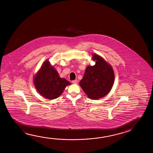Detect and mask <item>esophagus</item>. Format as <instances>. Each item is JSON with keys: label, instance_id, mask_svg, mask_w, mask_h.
<instances>
[{"label": "esophagus", "instance_id": "1", "mask_svg": "<svg viewBox=\"0 0 153 153\" xmlns=\"http://www.w3.org/2000/svg\"><path fill=\"white\" fill-rule=\"evenodd\" d=\"M72 83L73 84H77L78 83V80H75L72 81Z\"/></svg>", "mask_w": 153, "mask_h": 153}]
</instances>
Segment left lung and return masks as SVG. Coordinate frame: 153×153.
<instances>
[{
	"label": "left lung",
	"instance_id": "8db88e82",
	"mask_svg": "<svg viewBox=\"0 0 153 153\" xmlns=\"http://www.w3.org/2000/svg\"><path fill=\"white\" fill-rule=\"evenodd\" d=\"M91 59L93 66H88L79 85L91 100L106 96L111 91L114 80V71L111 65L99 54L93 53Z\"/></svg>",
	"mask_w": 153,
	"mask_h": 153
}]
</instances>
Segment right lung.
<instances>
[{
  "label": "right lung",
  "instance_id": "1",
  "mask_svg": "<svg viewBox=\"0 0 153 153\" xmlns=\"http://www.w3.org/2000/svg\"><path fill=\"white\" fill-rule=\"evenodd\" d=\"M33 82L37 91L48 100L59 97L71 83L65 78L60 77L56 68L46 60L34 75Z\"/></svg>",
  "mask_w": 153,
  "mask_h": 153
}]
</instances>
